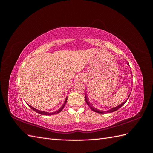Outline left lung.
Masks as SVG:
<instances>
[{
  "label": "left lung",
  "instance_id": "left-lung-1",
  "mask_svg": "<svg viewBox=\"0 0 153 153\" xmlns=\"http://www.w3.org/2000/svg\"><path fill=\"white\" fill-rule=\"evenodd\" d=\"M128 65H129V64H128ZM129 96H130V94H129V96H128V98L129 97ZM128 99L124 101V103H123L122 104H121V105H118L117 106H116V107H115V108H112V109H110V110H107V111H104V110H98V109H97V108H94V107H93V106H92L91 104H90V103L89 102V101H88V100H87V96H86V95H85V102L87 103V104L88 105V106H89V108L92 110V111H94V112H96V113H99V114H106V113H112V112H115V111H116V110H117L118 109H119L121 107V106H123L124 104H125V103L126 102V101L128 100Z\"/></svg>",
  "mask_w": 153,
  "mask_h": 153
}]
</instances>
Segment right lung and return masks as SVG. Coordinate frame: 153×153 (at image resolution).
I'll list each match as a JSON object with an SVG mask.
<instances>
[{
  "mask_svg": "<svg viewBox=\"0 0 153 153\" xmlns=\"http://www.w3.org/2000/svg\"><path fill=\"white\" fill-rule=\"evenodd\" d=\"M66 102H67V98H66V100H65V102H64V103L63 104V105L61 106V108H60V109L59 110H58L57 111H56V112H53V113H49V112H44V111H41V110H37V109H36L35 108H34V107H32V106H31L30 105H28V106H29V107L30 108H32V110H34L35 112H36L37 113H38V114H41V115H53V114H57V113H59V112H61V111L62 110V109L64 108V106H65V105H66Z\"/></svg>",
  "mask_w": 153,
  "mask_h": 153,
  "instance_id": "add662e5",
  "label": "right lung"
}]
</instances>
